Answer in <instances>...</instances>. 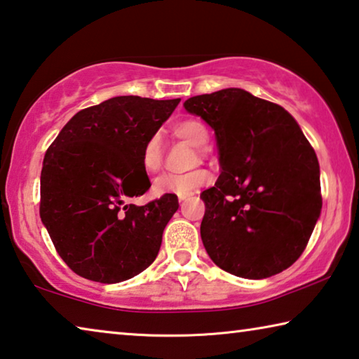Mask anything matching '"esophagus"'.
Instances as JSON below:
<instances>
[{
    "label": "esophagus",
    "instance_id": "esophagus-1",
    "mask_svg": "<svg viewBox=\"0 0 359 359\" xmlns=\"http://www.w3.org/2000/svg\"><path fill=\"white\" fill-rule=\"evenodd\" d=\"M191 198V194H185V196H179V203H185Z\"/></svg>",
    "mask_w": 359,
    "mask_h": 359
}]
</instances>
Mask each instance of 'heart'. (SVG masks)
<instances>
[{"label":"heart","instance_id":"heart-1","mask_svg":"<svg viewBox=\"0 0 359 359\" xmlns=\"http://www.w3.org/2000/svg\"><path fill=\"white\" fill-rule=\"evenodd\" d=\"M174 133L194 145V147H204L209 141V131L199 120H182L174 125ZM161 135L155 131L142 144L141 165L144 171L156 172L161 168ZM209 180L210 175L204 171H194L188 174H163L154 182L151 190H154L155 196H165V194L185 196V194H191L199 187L208 184Z\"/></svg>","mask_w":359,"mask_h":359}]
</instances>
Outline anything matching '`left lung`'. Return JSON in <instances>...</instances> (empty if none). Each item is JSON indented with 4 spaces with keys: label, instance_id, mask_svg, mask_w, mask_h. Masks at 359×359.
I'll return each instance as SVG.
<instances>
[{
    "label": "left lung",
    "instance_id": "1",
    "mask_svg": "<svg viewBox=\"0 0 359 359\" xmlns=\"http://www.w3.org/2000/svg\"><path fill=\"white\" fill-rule=\"evenodd\" d=\"M215 131L222 174L201 193V239L214 263L242 278H266L301 257L321 212L320 166L283 107L242 88L184 102Z\"/></svg>",
    "mask_w": 359,
    "mask_h": 359
}]
</instances>
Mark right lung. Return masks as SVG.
<instances>
[{"instance_id":"add662e5","label":"right lung","mask_w":359,"mask_h":359,"mask_svg":"<svg viewBox=\"0 0 359 359\" xmlns=\"http://www.w3.org/2000/svg\"><path fill=\"white\" fill-rule=\"evenodd\" d=\"M177 100L115 96L77 112L47 149L41 220L77 276L118 283L154 263L163 231L179 209L175 194L126 204L150 188L141 147L171 117Z\"/></svg>"}]
</instances>
